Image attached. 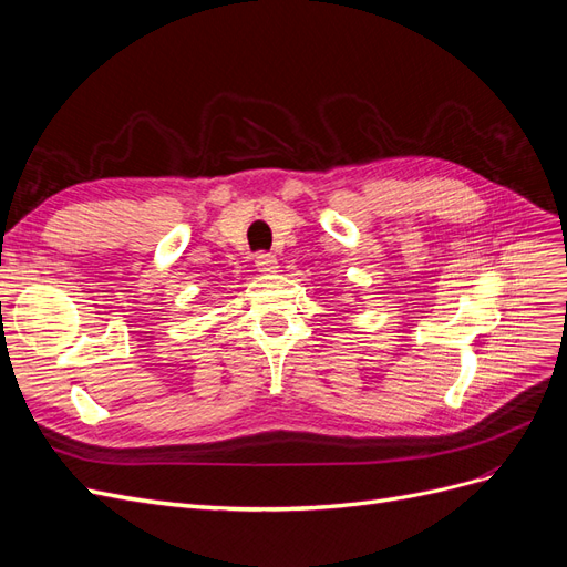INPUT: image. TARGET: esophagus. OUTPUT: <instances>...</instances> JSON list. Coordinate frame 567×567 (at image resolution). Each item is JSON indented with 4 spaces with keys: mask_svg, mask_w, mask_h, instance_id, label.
<instances>
[{
    "mask_svg": "<svg viewBox=\"0 0 567 567\" xmlns=\"http://www.w3.org/2000/svg\"><path fill=\"white\" fill-rule=\"evenodd\" d=\"M255 267H257V271L271 274V271L279 269V262H277V257H274L271 252H257L255 255Z\"/></svg>",
    "mask_w": 567,
    "mask_h": 567,
    "instance_id": "34e87169",
    "label": "esophagus"
}]
</instances>
